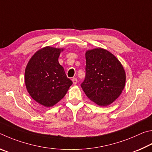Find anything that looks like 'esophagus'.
Segmentation results:
<instances>
[{
	"label": "esophagus",
	"mask_w": 152,
	"mask_h": 152,
	"mask_svg": "<svg viewBox=\"0 0 152 152\" xmlns=\"http://www.w3.org/2000/svg\"><path fill=\"white\" fill-rule=\"evenodd\" d=\"M72 81H73V83L74 85H75L77 83V78H73L72 79Z\"/></svg>",
	"instance_id": "esophagus-1"
}]
</instances>
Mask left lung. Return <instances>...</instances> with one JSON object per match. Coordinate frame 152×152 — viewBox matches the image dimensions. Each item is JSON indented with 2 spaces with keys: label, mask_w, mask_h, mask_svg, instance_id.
I'll use <instances>...</instances> for the list:
<instances>
[{
  "label": "left lung",
  "mask_w": 152,
  "mask_h": 152,
  "mask_svg": "<svg viewBox=\"0 0 152 152\" xmlns=\"http://www.w3.org/2000/svg\"><path fill=\"white\" fill-rule=\"evenodd\" d=\"M86 75L81 86L89 99L99 106L112 103L126 85V72L118 58L102 48L87 50Z\"/></svg>",
  "instance_id": "1"
}]
</instances>
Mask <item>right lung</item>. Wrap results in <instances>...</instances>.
Segmentation results:
<instances>
[{
	"label": "right lung",
	"mask_w": 152,
	"mask_h": 152,
	"mask_svg": "<svg viewBox=\"0 0 152 152\" xmlns=\"http://www.w3.org/2000/svg\"><path fill=\"white\" fill-rule=\"evenodd\" d=\"M63 49L42 48L34 53L25 69L26 89L33 99L45 107H52L65 96L73 84L58 58Z\"/></svg>",
	"instance_id": "obj_1"
}]
</instances>
